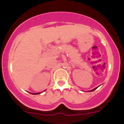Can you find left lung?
<instances>
[{
  "instance_id": "left-lung-1",
  "label": "left lung",
  "mask_w": 124,
  "mask_h": 124,
  "mask_svg": "<svg viewBox=\"0 0 124 124\" xmlns=\"http://www.w3.org/2000/svg\"><path fill=\"white\" fill-rule=\"evenodd\" d=\"M98 87L95 88H94V89H93V90H90V91H94V90H96V88H98Z\"/></svg>"
}]
</instances>
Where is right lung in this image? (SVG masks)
<instances>
[{
	"label": "right lung",
	"mask_w": 124,
	"mask_h": 124,
	"mask_svg": "<svg viewBox=\"0 0 124 124\" xmlns=\"http://www.w3.org/2000/svg\"><path fill=\"white\" fill-rule=\"evenodd\" d=\"M31 94H40V93H31Z\"/></svg>",
	"instance_id": "1"
}]
</instances>
